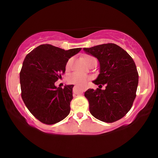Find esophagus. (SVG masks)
Wrapping results in <instances>:
<instances>
[{
	"label": "esophagus",
	"instance_id": "1",
	"mask_svg": "<svg viewBox=\"0 0 158 158\" xmlns=\"http://www.w3.org/2000/svg\"><path fill=\"white\" fill-rule=\"evenodd\" d=\"M74 88H76V85L73 88V90H74ZM81 90H83V91H85V90H87V87H86V86H81Z\"/></svg>",
	"mask_w": 158,
	"mask_h": 158
}]
</instances>
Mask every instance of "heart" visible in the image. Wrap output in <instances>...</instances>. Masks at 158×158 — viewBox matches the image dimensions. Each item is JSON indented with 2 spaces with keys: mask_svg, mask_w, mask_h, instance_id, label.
Returning <instances> with one entry per match:
<instances>
[{
  "mask_svg": "<svg viewBox=\"0 0 158 158\" xmlns=\"http://www.w3.org/2000/svg\"><path fill=\"white\" fill-rule=\"evenodd\" d=\"M84 60L88 65H90L93 63L97 62V60L95 57L91 55H85L84 56ZM73 58H70L68 60L65 65L66 70H69L73 63ZM90 79V77L85 74H81L78 73H73L67 77V81L70 84L84 85Z\"/></svg>",
  "mask_w": 158,
  "mask_h": 158,
  "instance_id": "heart-1",
  "label": "heart"
}]
</instances>
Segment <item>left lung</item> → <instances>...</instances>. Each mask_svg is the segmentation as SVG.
I'll list each match as a JSON object with an SVG mask.
<instances>
[{
  "label": "left lung",
  "mask_w": 158,
  "mask_h": 158,
  "mask_svg": "<svg viewBox=\"0 0 158 158\" xmlns=\"http://www.w3.org/2000/svg\"><path fill=\"white\" fill-rule=\"evenodd\" d=\"M84 50L100 62V73L93 82L100 86L106 85L105 90L99 86L85 92L90 114L105 123L118 121L130 110L137 95L139 74L135 63L127 52L114 43Z\"/></svg>",
  "instance_id": "obj_1"
}]
</instances>
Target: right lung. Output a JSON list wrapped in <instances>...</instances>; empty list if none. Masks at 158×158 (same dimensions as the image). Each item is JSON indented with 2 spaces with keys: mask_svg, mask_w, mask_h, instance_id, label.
I'll return each instance as SVG.
<instances>
[{
  "mask_svg": "<svg viewBox=\"0 0 158 158\" xmlns=\"http://www.w3.org/2000/svg\"><path fill=\"white\" fill-rule=\"evenodd\" d=\"M81 48L64 50L45 44L26 55L20 72L21 98L33 116L44 124L62 121L70 111L74 85L57 88L69 58Z\"/></svg>",
  "mask_w": 158,
  "mask_h": 158,
  "instance_id": "1",
  "label": "right lung"
}]
</instances>
